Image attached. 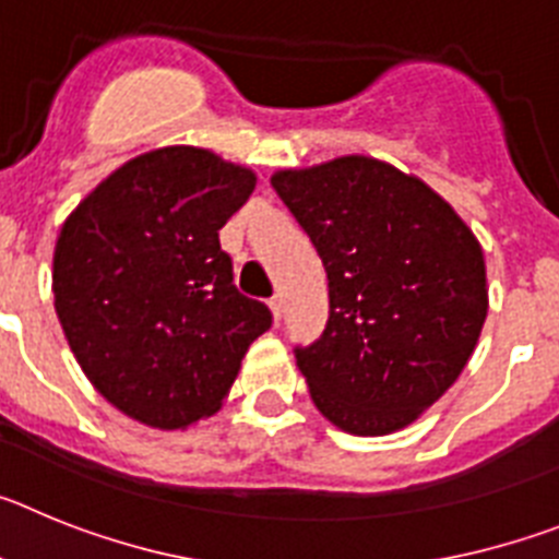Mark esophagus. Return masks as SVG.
I'll return each mask as SVG.
<instances>
[{"label":"esophagus","instance_id":"34e87169","mask_svg":"<svg viewBox=\"0 0 559 559\" xmlns=\"http://www.w3.org/2000/svg\"><path fill=\"white\" fill-rule=\"evenodd\" d=\"M269 308H271V313H274V322H280V319H283V294L271 296Z\"/></svg>","mask_w":559,"mask_h":559}]
</instances>
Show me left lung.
<instances>
[{
  "mask_svg": "<svg viewBox=\"0 0 559 559\" xmlns=\"http://www.w3.org/2000/svg\"><path fill=\"white\" fill-rule=\"evenodd\" d=\"M271 185L328 271L324 333L294 349L316 408L358 437L408 426L476 347L481 246L431 187L369 156L283 170Z\"/></svg>",
  "mask_w": 559,
  "mask_h": 559,
  "instance_id": "left-lung-1",
  "label": "left lung"
}]
</instances>
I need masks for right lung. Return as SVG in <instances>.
<instances>
[{"label": "right lung", "mask_w": 559, "mask_h": 559, "mask_svg": "<svg viewBox=\"0 0 559 559\" xmlns=\"http://www.w3.org/2000/svg\"><path fill=\"white\" fill-rule=\"evenodd\" d=\"M254 173L173 145L111 173L56 243V313L92 386L128 417L187 428L224 403L271 310L237 290L221 226Z\"/></svg>", "instance_id": "1"}]
</instances>
